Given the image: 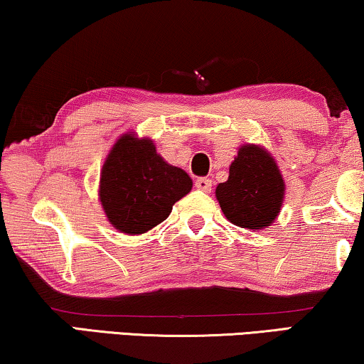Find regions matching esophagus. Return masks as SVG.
<instances>
[{"label":"esophagus","instance_id":"esophagus-1","mask_svg":"<svg viewBox=\"0 0 364 364\" xmlns=\"http://www.w3.org/2000/svg\"><path fill=\"white\" fill-rule=\"evenodd\" d=\"M196 187L202 192H210L212 191V181L207 177H198L196 181Z\"/></svg>","mask_w":364,"mask_h":364}]
</instances>
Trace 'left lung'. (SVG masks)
<instances>
[{"instance_id":"1","label":"left lung","mask_w":364,"mask_h":364,"mask_svg":"<svg viewBox=\"0 0 364 364\" xmlns=\"http://www.w3.org/2000/svg\"><path fill=\"white\" fill-rule=\"evenodd\" d=\"M285 183L265 149L242 146L230 166L228 181L217 186L222 212L233 225L265 228L275 220L283 203Z\"/></svg>"}]
</instances>
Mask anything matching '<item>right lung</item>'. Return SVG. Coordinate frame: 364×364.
I'll use <instances>...</instances> for the list:
<instances>
[{
	"instance_id": "obj_1",
	"label": "right lung",
	"mask_w": 364,
	"mask_h": 364,
	"mask_svg": "<svg viewBox=\"0 0 364 364\" xmlns=\"http://www.w3.org/2000/svg\"><path fill=\"white\" fill-rule=\"evenodd\" d=\"M191 188L188 173L164 161L151 139L126 134L104 162L99 197L109 222L137 235L166 220Z\"/></svg>"
}]
</instances>
